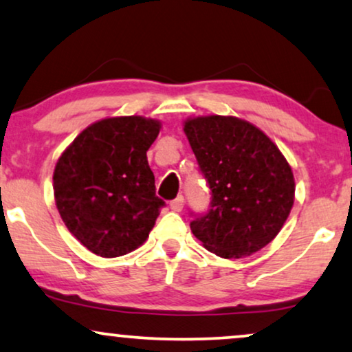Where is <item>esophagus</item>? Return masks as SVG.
<instances>
[{
	"mask_svg": "<svg viewBox=\"0 0 352 352\" xmlns=\"http://www.w3.org/2000/svg\"><path fill=\"white\" fill-rule=\"evenodd\" d=\"M170 207H171V210H175V212H181L182 207H184V197H182V195H179V197H176L175 200H171Z\"/></svg>",
	"mask_w": 352,
	"mask_h": 352,
	"instance_id": "34e87169",
	"label": "esophagus"
}]
</instances>
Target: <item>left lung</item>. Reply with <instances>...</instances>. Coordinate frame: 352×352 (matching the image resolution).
<instances>
[{"mask_svg": "<svg viewBox=\"0 0 352 352\" xmlns=\"http://www.w3.org/2000/svg\"><path fill=\"white\" fill-rule=\"evenodd\" d=\"M184 132L208 181L212 204L190 230L223 258L263 249L281 231L294 204V176L272 139L236 116H195Z\"/></svg>", "mask_w": 352, "mask_h": 352, "instance_id": "8db88e82", "label": "left lung"}]
</instances>
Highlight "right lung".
<instances>
[{
  "label": "right lung",
  "instance_id": "1",
  "mask_svg": "<svg viewBox=\"0 0 352 352\" xmlns=\"http://www.w3.org/2000/svg\"><path fill=\"white\" fill-rule=\"evenodd\" d=\"M162 122L144 116L104 118L85 127L58 158L54 202L79 243L120 257L147 241L165 205L155 195L147 150Z\"/></svg>",
  "mask_w": 352,
  "mask_h": 352
}]
</instances>
